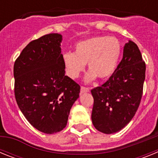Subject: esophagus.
I'll list each match as a JSON object with an SVG mask.
<instances>
[{"instance_id": "34e87169", "label": "esophagus", "mask_w": 158, "mask_h": 158, "mask_svg": "<svg viewBox=\"0 0 158 158\" xmlns=\"http://www.w3.org/2000/svg\"><path fill=\"white\" fill-rule=\"evenodd\" d=\"M81 93H88V92H89V89L87 87H85V86H81Z\"/></svg>"}]
</instances>
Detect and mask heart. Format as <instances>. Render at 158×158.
<instances>
[{"label":"heart","mask_w":158,"mask_h":158,"mask_svg":"<svg viewBox=\"0 0 158 158\" xmlns=\"http://www.w3.org/2000/svg\"><path fill=\"white\" fill-rule=\"evenodd\" d=\"M122 54V44L115 37L96 36L77 43L74 53L63 55L67 75L75 79L85 69V64L90 71L86 81L98 77L105 80L114 73Z\"/></svg>","instance_id":"1"}]
</instances>
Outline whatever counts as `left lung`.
Listing matches in <instances>:
<instances>
[{
	"instance_id": "left-lung-1",
	"label": "left lung",
	"mask_w": 158,
	"mask_h": 158,
	"mask_svg": "<svg viewBox=\"0 0 158 158\" xmlns=\"http://www.w3.org/2000/svg\"><path fill=\"white\" fill-rule=\"evenodd\" d=\"M146 77V63L138 46L129 41L114 73L91 90L94 99L92 121L104 134L116 133L135 116L140 104Z\"/></svg>"
}]
</instances>
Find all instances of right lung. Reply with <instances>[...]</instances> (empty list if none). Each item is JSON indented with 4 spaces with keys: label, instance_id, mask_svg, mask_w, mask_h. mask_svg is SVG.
<instances>
[{
    "label": "right lung",
    "instance_id": "add662e5",
    "mask_svg": "<svg viewBox=\"0 0 158 158\" xmlns=\"http://www.w3.org/2000/svg\"><path fill=\"white\" fill-rule=\"evenodd\" d=\"M62 35H45L30 42L14 63V93L19 108L38 131H62L80 85L65 75Z\"/></svg>",
    "mask_w": 158,
    "mask_h": 158
}]
</instances>
